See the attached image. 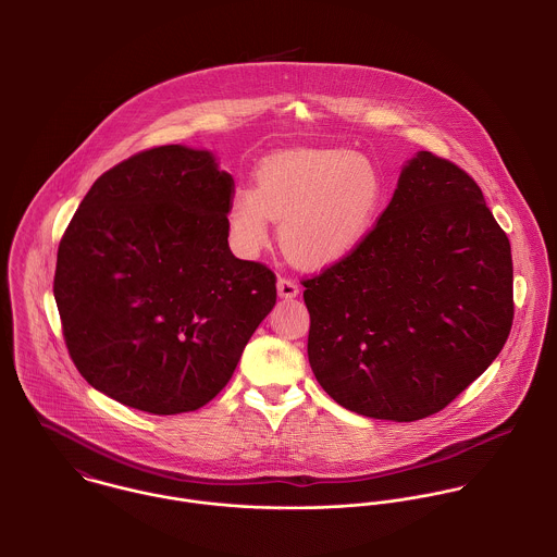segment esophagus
<instances>
[{
    "instance_id": "34e87169",
    "label": "esophagus",
    "mask_w": 557,
    "mask_h": 557,
    "mask_svg": "<svg viewBox=\"0 0 557 557\" xmlns=\"http://www.w3.org/2000/svg\"><path fill=\"white\" fill-rule=\"evenodd\" d=\"M276 289H278V296H281V298H285V300H292V298H296V296L300 294L298 283H296V281H292V278H278Z\"/></svg>"
}]
</instances>
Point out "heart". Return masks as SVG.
<instances>
[{
	"instance_id": "obj_1",
	"label": "heart",
	"mask_w": 557,
	"mask_h": 557,
	"mask_svg": "<svg viewBox=\"0 0 557 557\" xmlns=\"http://www.w3.org/2000/svg\"><path fill=\"white\" fill-rule=\"evenodd\" d=\"M384 175L362 154L311 150L265 160L255 188L239 186L227 206L230 232L242 250L268 242V219L278 225L285 255L302 268L347 259L371 234L382 203Z\"/></svg>"
}]
</instances>
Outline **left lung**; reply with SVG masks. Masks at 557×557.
<instances>
[{"instance_id":"left-lung-1","label":"left lung","mask_w":557,"mask_h":557,"mask_svg":"<svg viewBox=\"0 0 557 557\" xmlns=\"http://www.w3.org/2000/svg\"><path fill=\"white\" fill-rule=\"evenodd\" d=\"M305 287L319 386L377 420L444 409L488 369L512 325L510 242L476 182L431 152L403 164L358 250Z\"/></svg>"}]
</instances>
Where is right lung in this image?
<instances>
[{"mask_svg":"<svg viewBox=\"0 0 557 557\" xmlns=\"http://www.w3.org/2000/svg\"><path fill=\"white\" fill-rule=\"evenodd\" d=\"M234 177L208 150L162 146L102 173L58 250L53 294L91 388L171 416L232 380L276 305V276L230 248Z\"/></svg>","mask_w":557,"mask_h":557,"instance_id":"add662e5","label":"right lung"}]
</instances>
